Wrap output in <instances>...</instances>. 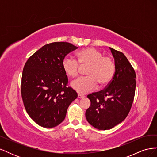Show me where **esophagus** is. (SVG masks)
Here are the masks:
<instances>
[{
	"instance_id": "34e87169",
	"label": "esophagus",
	"mask_w": 157,
	"mask_h": 157,
	"mask_svg": "<svg viewBox=\"0 0 157 157\" xmlns=\"http://www.w3.org/2000/svg\"><path fill=\"white\" fill-rule=\"evenodd\" d=\"M84 98V95L78 94V98H79V99H81V98Z\"/></svg>"
}]
</instances>
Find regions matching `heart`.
Segmentation results:
<instances>
[{
    "label": "heart",
    "mask_w": 157,
    "mask_h": 157,
    "mask_svg": "<svg viewBox=\"0 0 157 157\" xmlns=\"http://www.w3.org/2000/svg\"><path fill=\"white\" fill-rule=\"evenodd\" d=\"M77 60L72 57L66 56L62 61V68L70 77L78 75L80 65H88L85 77H80L71 82V86L76 92L85 94L92 91L97 86H103L111 81L115 71V64L110 56H104L99 50L90 47L78 51Z\"/></svg>",
    "instance_id": "heart-1"
}]
</instances>
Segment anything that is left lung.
Here are the masks:
<instances>
[{
	"label": "left lung",
	"instance_id": "obj_1",
	"mask_svg": "<svg viewBox=\"0 0 157 157\" xmlns=\"http://www.w3.org/2000/svg\"><path fill=\"white\" fill-rule=\"evenodd\" d=\"M115 58V72L101 91L88 94L91 104L86 111L88 122L100 130L111 129L124 121L134 101L136 75L122 52L110 48Z\"/></svg>",
	"mask_w": 157,
	"mask_h": 157
}]
</instances>
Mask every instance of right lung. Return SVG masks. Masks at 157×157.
I'll return each mask as SVG.
<instances>
[{"label":"right lung","mask_w":157,"mask_h":157,"mask_svg":"<svg viewBox=\"0 0 157 157\" xmlns=\"http://www.w3.org/2000/svg\"><path fill=\"white\" fill-rule=\"evenodd\" d=\"M78 47L67 42L47 44L27 59L23 69L21 97L28 115L37 124L54 128L65 119L77 93L68 87L62 61Z\"/></svg>","instance_id":"1"}]
</instances>
